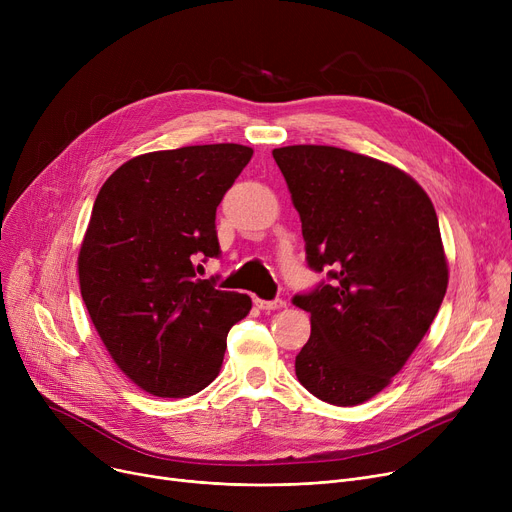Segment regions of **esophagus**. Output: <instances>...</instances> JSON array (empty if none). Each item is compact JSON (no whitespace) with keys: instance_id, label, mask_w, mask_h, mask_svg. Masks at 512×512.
<instances>
[{"instance_id":"obj_1","label":"esophagus","mask_w":512,"mask_h":512,"mask_svg":"<svg viewBox=\"0 0 512 512\" xmlns=\"http://www.w3.org/2000/svg\"><path fill=\"white\" fill-rule=\"evenodd\" d=\"M255 305L263 311H272V309H282L284 301L282 299H274V301H265V299H255Z\"/></svg>"}]
</instances>
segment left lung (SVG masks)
Returning <instances> with one entry per match:
<instances>
[{
  "label": "left lung",
  "mask_w": 512,
  "mask_h": 512,
  "mask_svg": "<svg viewBox=\"0 0 512 512\" xmlns=\"http://www.w3.org/2000/svg\"><path fill=\"white\" fill-rule=\"evenodd\" d=\"M301 215L307 263L328 280L292 303L311 315L294 361L319 400L382 392L432 326L448 286L436 209L402 170L328 145L274 149Z\"/></svg>",
  "instance_id": "obj_1"
}]
</instances>
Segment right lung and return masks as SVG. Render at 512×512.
Here are the masks:
<instances>
[{"label":"right lung","mask_w":512,"mask_h":512,"mask_svg":"<svg viewBox=\"0 0 512 512\" xmlns=\"http://www.w3.org/2000/svg\"><path fill=\"white\" fill-rule=\"evenodd\" d=\"M236 143L128 159L105 180L78 253L80 294L114 363L161 398L218 378L226 336L251 299L199 280L220 255L215 209L251 161Z\"/></svg>","instance_id":"obj_1"}]
</instances>
